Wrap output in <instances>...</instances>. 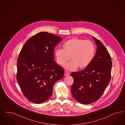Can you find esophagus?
Masks as SVG:
<instances>
[{
    "label": "esophagus",
    "instance_id": "1",
    "mask_svg": "<svg viewBox=\"0 0 125 125\" xmlns=\"http://www.w3.org/2000/svg\"><path fill=\"white\" fill-rule=\"evenodd\" d=\"M70 73H69L68 72H67V71H65V73H64L65 76H68V75H70Z\"/></svg>",
    "mask_w": 125,
    "mask_h": 125
}]
</instances>
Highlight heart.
Returning <instances> with one entry per match:
<instances>
[{
    "label": "heart",
    "instance_id": "b5f03b06",
    "mask_svg": "<svg viewBox=\"0 0 125 125\" xmlns=\"http://www.w3.org/2000/svg\"><path fill=\"white\" fill-rule=\"evenodd\" d=\"M63 47L64 49L55 51V56L57 62L61 65H65L71 57L73 60L65 65L67 70L85 68L90 64L95 54V45L90 40L73 39L65 42Z\"/></svg>",
    "mask_w": 125,
    "mask_h": 125
}]
</instances>
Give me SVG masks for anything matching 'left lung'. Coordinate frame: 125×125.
I'll return each instance as SVG.
<instances>
[{
  "label": "left lung",
  "mask_w": 125,
  "mask_h": 125,
  "mask_svg": "<svg viewBox=\"0 0 125 125\" xmlns=\"http://www.w3.org/2000/svg\"><path fill=\"white\" fill-rule=\"evenodd\" d=\"M97 52L90 64L85 69L73 72L71 92L75 100L82 104H89L99 100L111 80L112 60L101 42L93 37Z\"/></svg>",
  "instance_id": "left-lung-1"
}]
</instances>
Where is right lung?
<instances>
[{
	"label": "right lung",
	"instance_id": "obj_1",
	"mask_svg": "<svg viewBox=\"0 0 125 125\" xmlns=\"http://www.w3.org/2000/svg\"><path fill=\"white\" fill-rule=\"evenodd\" d=\"M62 39L47 32L33 35L25 42L17 60V80L30 101L42 103L52 96L55 82L64 75L54 60L55 46Z\"/></svg>",
	"mask_w": 125,
	"mask_h": 125
}]
</instances>
